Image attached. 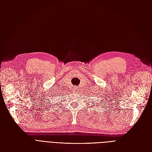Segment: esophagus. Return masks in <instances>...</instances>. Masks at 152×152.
<instances>
[{"instance_id": "1", "label": "esophagus", "mask_w": 152, "mask_h": 152, "mask_svg": "<svg viewBox=\"0 0 152 152\" xmlns=\"http://www.w3.org/2000/svg\"><path fill=\"white\" fill-rule=\"evenodd\" d=\"M73 90H74L75 91H78V87H76V86L73 87Z\"/></svg>"}]
</instances>
